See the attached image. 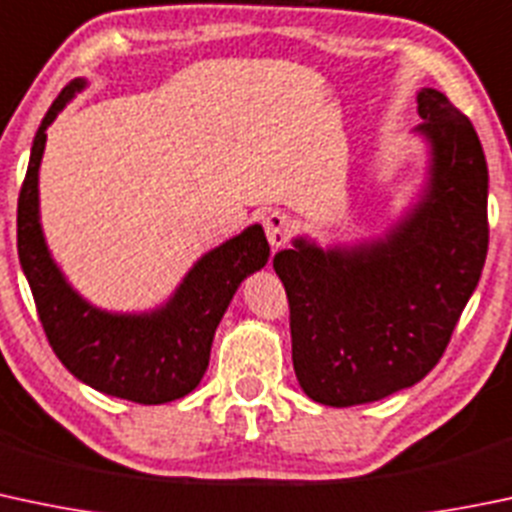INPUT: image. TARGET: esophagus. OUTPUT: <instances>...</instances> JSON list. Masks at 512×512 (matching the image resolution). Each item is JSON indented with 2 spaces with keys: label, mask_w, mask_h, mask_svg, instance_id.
Instances as JSON below:
<instances>
[{
  "label": "esophagus",
  "mask_w": 512,
  "mask_h": 512,
  "mask_svg": "<svg viewBox=\"0 0 512 512\" xmlns=\"http://www.w3.org/2000/svg\"><path fill=\"white\" fill-rule=\"evenodd\" d=\"M292 230H294V220L289 218L287 213L272 211L265 218V233H267V240H270V245L274 247V250H279V247L287 245Z\"/></svg>",
  "instance_id": "1"
}]
</instances>
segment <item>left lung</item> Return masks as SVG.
<instances>
[{
  "label": "left lung",
  "mask_w": 512,
  "mask_h": 512,
  "mask_svg": "<svg viewBox=\"0 0 512 512\" xmlns=\"http://www.w3.org/2000/svg\"><path fill=\"white\" fill-rule=\"evenodd\" d=\"M427 171L375 238L321 247L297 235L274 255L289 299L301 390L328 407L378 402L437 365L488 252V166L469 117L444 93H417Z\"/></svg>",
  "instance_id": "obj_1"
}]
</instances>
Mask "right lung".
Listing matches in <instances>:
<instances>
[{
  "mask_svg": "<svg viewBox=\"0 0 512 512\" xmlns=\"http://www.w3.org/2000/svg\"><path fill=\"white\" fill-rule=\"evenodd\" d=\"M85 88L88 80L75 78L61 90L31 144L16 211L19 262L53 353L80 383L139 405H164L186 397L203 380L215 328L242 279L267 265L270 242L260 223L247 225L198 257L171 297L154 309L107 311L85 299L53 260L39 198L46 129Z\"/></svg>",
  "mask_w": 512,
  "mask_h": 512,
  "instance_id": "add662e5",
  "label": "right lung"
}]
</instances>
